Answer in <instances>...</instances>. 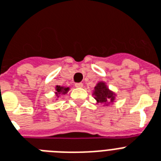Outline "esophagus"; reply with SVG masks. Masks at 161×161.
I'll return each mask as SVG.
<instances>
[{"label":"esophagus","instance_id":"esophagus-1","mask_svg":"<svg viewBox=\"0 0 161 161\" xmlns=\"http://www.w3.org/2000/svg\"><path fill=\"white\" fill-rule=\"evenodd\" d=\"M83 83H75V87L76 88H82V87H83Z\"/></svg>","mask_w":161,"mask_h":161}]
</instances>
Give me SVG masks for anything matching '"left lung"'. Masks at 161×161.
Wrapping results in <instances>:
<instances>
[{"mask_svg": "<svg viewBox=\"0 0 161 161\" xmlns=\"http://www.w3.org/2000/svg\"><path fill=\"white\" fill-rule=\"evenodd\" d=\"M93 95L98 103H104L108 105V103H113L115 100V93L109 90L104 82H99L94 88Z\"/></svg>", "mask_w": 161, "mask_h": 161, "instance_id": "obj_1", "label": "left lung"}]
</instances>
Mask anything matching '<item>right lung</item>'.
<instances>
[{
	"mask_svg": "<svg viewBox=\"0 0 161 161\" xmlns=\"http://www.w3.org/2000/svg\"><path fill=\"white\" fill-rule=\"evenodd\" d=\"M56 96L57 97H59L60 94H66V93H68V90H69V88H66V87H62V86L57 85L56 86Z\"/></svg>",
	"mask_w": 161,
	"mask_h": 161,
	"instance_id": "1",
	"label": "right lung"
}]
</instances>
